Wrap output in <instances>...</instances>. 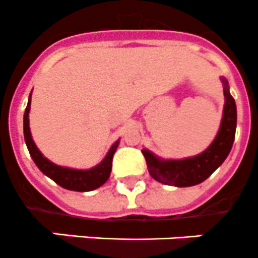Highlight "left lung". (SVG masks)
<instances>
[{
    "label": "left lung",
    "mask_w": 258,
    "mask_h": 258,
    "mask_svg": "<svg viewBox=\"0 0 258 258\" xmlns=\"http://www.w3.org/2000/svg\"><path fill=\"white\" fill-rule=\"evenodd\" d=\"M224 83V106L223 120H221L220 131L211 146L201 155L189 157L185 160H160L147 150L142 153L147 162L150 175L155 180L167 185L175 186H192L206 180L212 172L220 166L228 157L233 142L235 138V127H237V106L233 96L229 93L228 82L221 79Z\"/></svg>",
    "instance_id": "1"
}]
</instances>
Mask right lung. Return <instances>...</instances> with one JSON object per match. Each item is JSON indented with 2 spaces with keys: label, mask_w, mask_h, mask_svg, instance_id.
Returning a JSON list of instances; mask_svg holds the SVG:
<instances>
[{
  "label": "right lung",
  "mask_w": 258,
  "mask_h": 258,
  "mask_svg": "<svg viewBox=\"0 0 258 258\" xmlns=\"http://www.w3.org/2000/svg\"><path fill=\"white\" fill-rule=\"evenodd\" d=\"M30 96H32V93H30ZM29 110L30 97L24 112V138L33 161L35 162L38 169L41 170L44 175L51 178L56 184H58L62 188L69 189V190H77V192H89V190H93V189L98 188V186H101L107 181L111 169H112L113 153H115L117 146H119V141L113 143L106 157L103 158V161L100 165L92 167V169L74 170L57 166L53 162L48 161L46 157H43V155L39 152L35 143L33 142L29 129V119H28L29 117Z\"/></svg>",
  "instance_id": "obj_1"
}]
</instances>
